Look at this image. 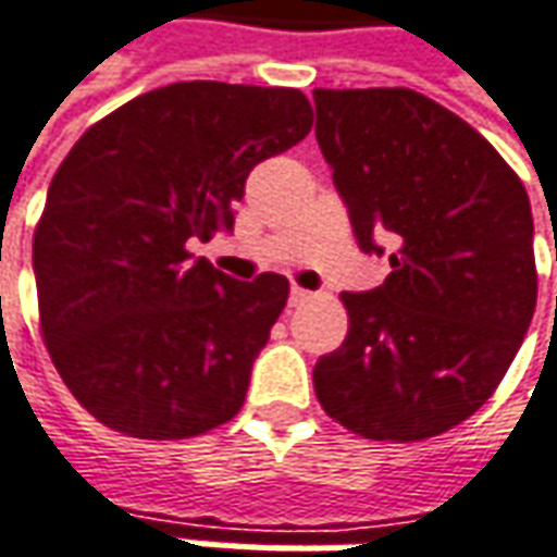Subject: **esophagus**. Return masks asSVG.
Here are the masks:
<instances>
[{"mask_svg":"<svg viewBox=\"0 0 557 557\" xmlns=\"http://www.w3.org/2000/svg\"><path fill=\"white\" fill-rule=\"evenodd\" d=\"M310 298H313V293L301 289V286H293V293H289V305H293V308H298V305H305V301H310Z\"/></svg>","mask_w":557,"mask_h":557,"instance_id":"obj_1","label":"esophagus"}]
</instances>
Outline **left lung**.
I'll list each match as a JSON object with an SVG mask.
<instances>
[{
  "label": "left lung",
  "instance_id": "left-lung-1",
  "mask_svg": "<svg viewBox=\"0 0 557 557\" xmlns=\"http://www.w3.org/2000/svg\"><path fill=\"white\" fill-rule=\"evenodd\" d=\"M317 143L387 280L342 293L347 338L313 366L332 421L374 442L463 423L512 366L536 308L533 215L518 173L475 127L411 88L313 90Z\"/></svg>",
  "mask_w": 557,
  "mask_h": 557
}]
</instances>
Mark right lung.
<instances>
[{
    "label": "right lung",
    "instance_id": "1",
    "mask_svg": "<svg viewBox=\"0 0 557 557\" xmlns=\"http://www.w3.org/2000/svg\"><path fill=\"white\" fill-rule=\"evenodd\" d=\"M310 124L295 88L176 82L90 124L57 168L33 234L41 338L109 430L191 438L240 411L289 280H231L188 247L231 231L249 170Z\"/></svg>",
    "mask_w": 557,
    "mask_h": 557
}]
</instances>
